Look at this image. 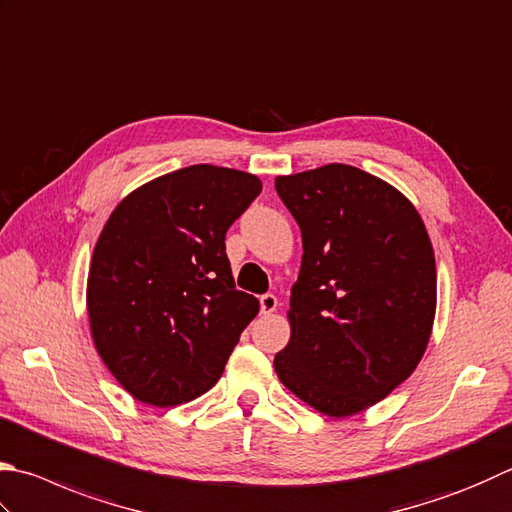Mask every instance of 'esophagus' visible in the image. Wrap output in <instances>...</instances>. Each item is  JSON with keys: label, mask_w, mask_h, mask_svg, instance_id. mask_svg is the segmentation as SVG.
<instances>
[{"label": "esophagus", "mask_w": 512, "mask_h": 512, "mask_svg": "<svg viewBox=\"0 0 512 512\" xmlns=\"http://www.w3.org/2000/svg\"><path fill=\"white\" fill-rule=\"evenodd\" d=\"M276 307H278V298L274 294L260 296V312L272 314V312H276Z\"/></svg>", "instance_id": "1"}]
</instances>
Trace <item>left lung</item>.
<instances>
[{
    "label": "left lung",
    "instance_id": "1",
    "mask_svg": "<svg viewBox=\"0 0 512 512\" xmlns=\"http://www.w3.org/2000/svg\"><path fill=\"white\" fill-rule=\"evenodd\" d=\"M301 227L303 263L289 298L292 339L278 379L330 417H350L403 383L432 332L437 269L406 196L350 165L276 178Z\"/></svg>",
    "mask_w": 512,
    "mask_h": 512
}]
</instances>
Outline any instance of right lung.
<instances>
[{
	"instance_id": "obj_1",
	"label": "right lung",
	"mask_w": 512,
	"mask_h": 512,
	"mask_svg": "<svg viewBox=\"0 0 512 512\" xmlns=\"http://www.w3.org/2000/svg\"><path fill=\"white\" fill-rule=\"evenodd\" d=\"M260 189L252 173L191 165L142 185L106 220L86 287L91 334L138 401L169 408L207 392L258 314L236 289L225 236Z\"/></svg>"
}]
</instances>
